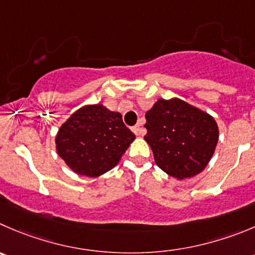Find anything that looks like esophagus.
<instances>
[{"instance_id": "obj_1", "label": "esophagus", "mask_w": 255, "mask_h": 255, "mask_svg": "<svg viewBox=\"0 0 255 255\" xmlns=\"http://www.w3.org/2000/svg\"><path fill=\"white\" fill-rule=\"evenodd\" d=\"M132 131H134V134H136V135L144 134V130L141 129V126H140V125H135L134 128H132Z\"/></svg>"}]
</instances>
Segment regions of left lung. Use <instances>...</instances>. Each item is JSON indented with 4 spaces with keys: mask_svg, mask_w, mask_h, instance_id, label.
<instances>
[{
    "mask_svg": "<svg viewBox=\"0 0 255 255\" xmlns=\"http://www.w3.org/2000/svg\"><path fill=\"white\" fill-rule=\"evenodd\" d=\"M145 119L147 132L144 139L162 171L183 180L204 170L219 139L213 116L173 98L159 99L146 111Z\"/></svg>",
    "mask_w": 255,
    "mask_h": 255,
    "instance_id": "left-lung-1",
    "label": "left lung"
}]
</instances>
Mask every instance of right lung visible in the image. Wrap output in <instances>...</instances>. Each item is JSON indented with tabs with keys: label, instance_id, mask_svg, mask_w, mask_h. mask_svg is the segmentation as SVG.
Returning <instances> with one entry per match:
<instances>
[{
	"label": "right lung",
	"instance_id": "right-lung-1",
	"mask_svg": "<svg viewBox=\"0 0 255 255\" xmlns=\"http://www.w3.org/2000/svg\"><path fill=\"white\" fill-rule=\"evenodd\" d=\"M134 140L120 113L95 104L75 111L61 125L55 142L59 156L72 171L96 178L118 165Z\"/></svg>",
	"mask_w": 255,
	"mask_h": 255
}]
</instances>
